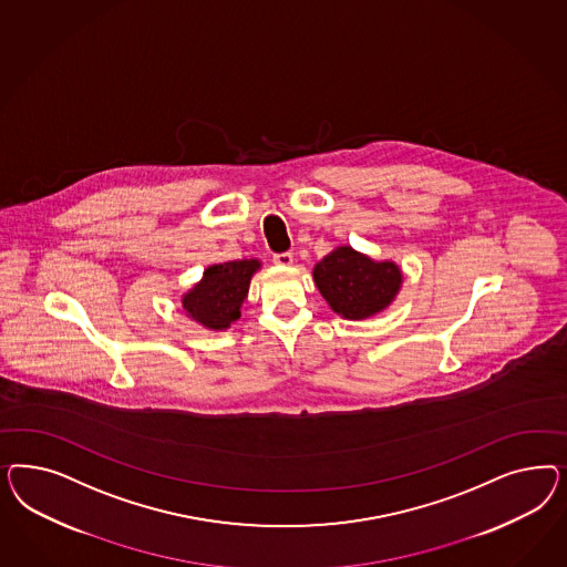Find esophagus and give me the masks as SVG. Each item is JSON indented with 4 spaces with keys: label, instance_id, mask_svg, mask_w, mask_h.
Masks as SVG:
<instances>
[{
    "label": "esophagus",
    "instance_id": "obj_1",
    "mask_svg": "<svg viewBox=\"0 0 567 567\" xmlns=\"http://www.w3.org/2000/svg\"><path fill=\"white\" fill-rule=\"evenodd\" d=\"M272 261H275L276 266L289 268V266H292V254H289V251H285V254H276Z\"/></svg>",
    "mask_w": 567,
    "mask_h": 567
}]
</instances>
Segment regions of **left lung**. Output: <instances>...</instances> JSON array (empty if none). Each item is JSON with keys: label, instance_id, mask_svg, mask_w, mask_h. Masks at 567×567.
<instances>
[{"label": "left lung", "instance_id": "obj_1", "mask_svg": "<svg viewBox=\"0 0 567 567\" xmlns=\"http://www.w3.org/2000/svg\"><path fill=\"white\" fill-rule=\"evenodd\" d=\"M313 282L328 308L344 320H365L389 308L403 287L393 259H372L351 245H339L313 266Z\"/></svg>", "mask_w": 567, "mask_h": 567}]
</instances>
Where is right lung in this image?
<instances>
[{"mask_svg":"<svg viewBox=\"0 0 567 567\" xmlns=\"http://www.w3.org/2000/svg\"><path fill=\"white\" fill-rule=\"evenodd\" d=\"M258 270L261 261L256 258L207 266L202 280L181 297L185 316L207 330H228L239 320L251 278Z\"/></svg>","mask_w":567,"mask_h":567,"instance_id":"obj_1","label":"right lung"}]
</instances>
